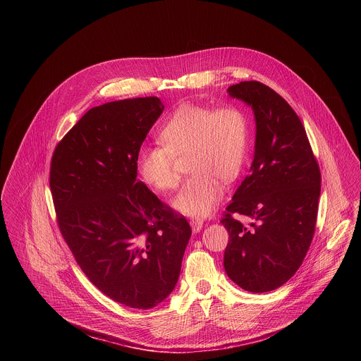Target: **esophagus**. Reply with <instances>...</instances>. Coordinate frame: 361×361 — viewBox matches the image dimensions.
<instances>
[{
    "label": "esophagus",
    "mask_w": 361,
    "mask_h": 361,
    "mask_svg": "<svg viewBox=\"0 0 361 361\" xmlns=\"http://www.w3.org/2000/svg\"><path fill=\"white\" fill-rule=\"evenodd\" d=\"M190 226H192L193 232L197 233V232L203 228V221H202V219H197V218H193V219H190Z\"/></svg>",
    "instance_id": "1"
}]
</instances>
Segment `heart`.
<instances>
[{
  "label": "heart",
  "mask_w": 361,
  "mask_h": 361,
  "mask_svg": "<svg viewBox=\"0 0 361 361\" xmlns=\"http://www.w3.org/2000/svg\"><path fill=\"white\" fill-rule=\"evenodd\" d=\"M158 143L137 155L142 178L161 192L173 190L180 180L176 157H186L192 173L176 196L175 207L192 216L209 214L222 199L219 180L233 182L249 154L250 119L238 105L216 109L186 104L159 130Z\"/></svg>",
  "instance_id": "heart-1"
}]
</instances>
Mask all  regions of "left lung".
Masks as SVG:
<instances>
[{
    "label": "left lung",
    "mask_w": 361,
    "mask_h": 361,
    "mask_svg": "<svg viewBox=\"0 0 361 361\" xmlns=\"http://www.w3.org/2000/svg\"><path fill=\"white\" fill-rule=\"evenodd\" d=\"M228 93L252 105L257 130L250 173L221 218L229 233L224 267L242 289L264 293L288 282L309 252L321 172L305 126L285 99L257 80L233 85ZM235 213L249 216L251 225Z\"/></svg>",
    "instance_id": "left-lung-1"
}]
</instances>
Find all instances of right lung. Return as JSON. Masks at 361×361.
I'll use <instances>...</instances> for the list:
<instances>
[{"label": "right lung", "instance_id": "1", "mask_svg": "<svg viewBox=\"0 0 361 361\" xmlns=\"http://www.w3.org/2000/svg\"><path fill=\"white\" fill-rule=\"evenodd\" d=\"M158 97L89 109L56 145L50 188L78 265L116 303L152 309L173 290L192 235L183 215L137 176V155L162 114Z\"/></svg>", "mask_w": 361, "mask_h": 361}]
</instances>
